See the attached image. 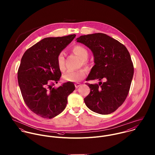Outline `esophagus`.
Listing matches in <instances>:
<instances>
[{"instance_id": "1", "label": "esophagus", "mask_w": 155, "mask_h": 155, "mask_svg": "<svg viewBox=\"0 0 155 155\" xmlns=\"http://www.w3.org/2000/svg\"><path fill=\"white\" fill-rule=\"evenodd\" d=\"M74 85H75V87H76V88H79V87L81 85V84H79V83H76V84H74Z\"/></svg>"}]
</instances>
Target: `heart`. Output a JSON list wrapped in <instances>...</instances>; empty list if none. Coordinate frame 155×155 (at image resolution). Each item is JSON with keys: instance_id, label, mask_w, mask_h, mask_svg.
<instances>
[{"instance_id": "b5f03b06", "label": "heart", "mask_w": 155, "mask_h": 155, "mask_svg": "<svg viewBox=\"0 0 155 155\" xmlns=\"http://www.w3.org/2000/svg\"><path fill=\"white\" fill-rule=\"evenodd\" d=\"M73 52L78 55L81 60V63L87 68H89V64L87 61L89 56L88 49L82 45H76L72 49ZM57 63L59 69L63 71L65 70V58L63 52H60L57 58ZM86 76V72L84 69L77 71H68L65 73L63 78L68 82H79L84 79Z\"/></svg>"}]
</instances>
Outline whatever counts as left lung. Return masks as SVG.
I'll return each instance as SVG.
<instances>
[{
  "instance_id": "left-lung-1",
  "label": "left lung",
  "mask_w": 155,
  "mask_h": 155,
  "mask_svg": "<svg viewBox=\"0 0 155 155\" xmlns=\"http://www.w3.org/2000/svg\"><path fill=\"white\" fill-rule=\"evenodd\" d=\"M76 41L88 47L94 57L95 65L86 81H100L86 83L90 93L84 102L91 110L110 114L123 104L130 91L134 74L130 54L124 45L104 33L81 36ZM103 78L104 83L101 82Z\"/></svg>"
}]
</instances>
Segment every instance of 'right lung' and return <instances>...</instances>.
<instances>
[{
  "label": "right lung",
  "mask_w": 155,
  "mask_h": 155,
  "mask_svg": "<svg viewBox=\"0 0 155 155\" xmlns=\"http://www.w3.org/2000/svg\"><path fill=\"white\" fill-rule=\"evenodd\" d=\"M76 35L46 38L28 49L18 71V82L23 100L37 115L51 119L66 107L68 96L75 89L72 82L53 87L61 76L57 58Z\"/></svg>",
  "instance_id": "add662e5"
}]
</instances>
